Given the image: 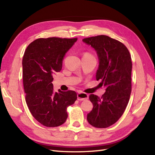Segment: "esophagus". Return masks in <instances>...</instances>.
Here are the masks:
<instances>
[{
    "label": "esophagus",
    "instance_id": "1",
    "mask_svg": "<svg viewBox=\"0 0 155 155\" xmlns=\"http://www.w3.org/2000/svg\"><path fill=\"white\" fill-rule=\"evenodd\" d=\"M89 98V95L84 93H79L78 94V100L79 101H82V100H87Z\"/></svg>",
    "mask_w": 155,
    "mask_h": 155
}]
</instances>
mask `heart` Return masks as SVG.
I'll list each match as a JSON object with an SVG mask.
<instances>
[{
    "label": "heart",
    "mask_w": 155,
    "mask_h": 155,
    "mask_svg": "<svg viewBox=\"0 0 155 155\" xmlns=\"http://www.w3.org/2000/svg\"><path fill=\"white\" fill-rule=\"evenodd\" d=\"M86 54H87V55H90V54H88V53H86Z\"/></svg>",
    "instance_id": "1"
}]
</instances>
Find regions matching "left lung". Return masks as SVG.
<instances>
[{
	"mask_svg": "<svg viewBox=\"0 0 155 155\" xmlns=\"http://www.w3.org/2000/svg\"><path fill=\"white\" fill-rule=\"evenodd\" d=\"M83 41L97 51L99 66L96 79H100V84L106 87L102 97L89 95L93 108L87 119L96 128H107L120 119L129 102L132 91L131 55L123 43L106 35L86 38Z\"/></svg>",
	"mask_w": 155,
	"mask_h": 155,
	"instance_id": "left-lung-1",
	"label": "left lung"
}]
</instances>
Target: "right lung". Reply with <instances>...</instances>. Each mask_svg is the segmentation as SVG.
Segmentation results:
<instances>
[{
  "label": "right lung",
  "mask_w": 155,
  "mask_h": 155,
  "mask_svg": "<svg viewBox=\"0 0 155 155\" xmlns=\"http://www.w3.org/2000/svg\"><path fill=\"white\" fill-rule=\"evenodd\" d=\"M78 38L51 37L36 39L28 45L23 57L25 100L34 118L44 126L56 127L68 117L67 107L74 104V91L54 92L53 75L62 69V60Z\"/></svg>",
  "instance_id": "right-lung-1"
}]
</instances>
